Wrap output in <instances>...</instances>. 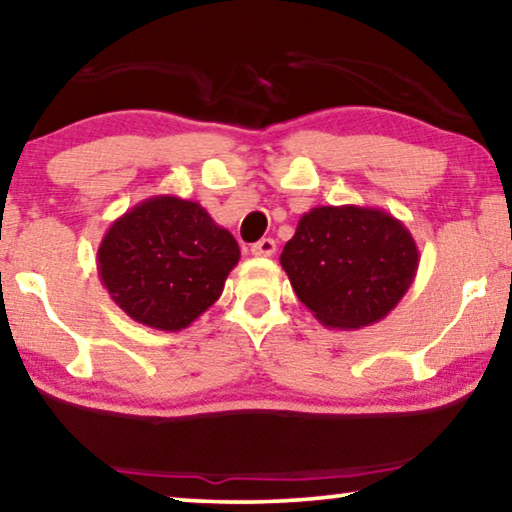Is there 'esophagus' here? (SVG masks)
<instances>
[{"instance_id": "1", "label": "esophagus", "mask_w": 512, "mask_h": 512, "mask_svg": "<svg viewBox=\"0 0 512 512\" xmlns=\"http://www.w3.org/2000/svg\"><path fill=\"white\" fill-rule=\"evenodd\" d=\"M250 253H253L255 257H271L273 253H276V241L273 239H262L257 241L250 246Z\"/></svg>"}]
</instances>
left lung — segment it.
<instances>
[{"label": "left lung", "instance_id": "8db88e82", "mask_svg": "<svg viewBox=\"0 0 512 512\" xmlns=\"http://www.w3.org/2000/svg\"><path fill=\"white\" fill-rule=\"evenodd\" d=\"M280 264L299 301L326 329L381 322L418 269L411 232L375 207H315L303 213Z\"/></svg>", "mask_w": 512, "mask_h": 512}]
</instances>
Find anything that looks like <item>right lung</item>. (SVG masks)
<instances>
[{
  "label": "right lung",
  "mask_w": 512,
  "mask_h": 512,
  "mask_svg": "<svg viewBox=\"0 0 512 512\" xmlns=\"http://www.w3.org/2000/svg\"><path fill=\"white\" fill-rule=\"evenodd\" d=\"M239 257V243L207 209L156 195L110 225L98 246V276L128 317L172 333L218 301Z\"/></svg>",
  "instance_id": "add662e5"
}]
</instances>
